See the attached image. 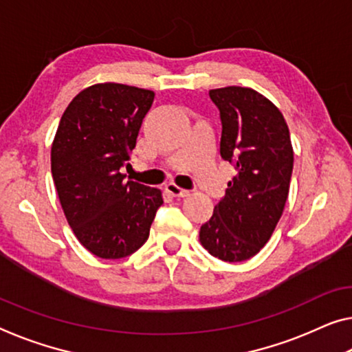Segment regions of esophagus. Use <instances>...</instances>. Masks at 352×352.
Segmentation results:
<instances>
[{"label": "esophagus", "instance_id": "1", "mask_svg": "<svg viewBox=\"0 0 352 352\" xmlns=\"http://www.w3.org/2000/svg\"><path fill=\"white\" fill-rule=\"evenodd\" d=\"M165 187H166V192L171 193L173 197H187V195L190 193L188 190H186V188L177 186L176 182H168Z\"/></svg>", "mask_w": 352, "mask_h": 352}]
</instances>
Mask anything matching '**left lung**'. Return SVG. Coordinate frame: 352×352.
I'll return each instance as SVG.
<instances>
[{
  "instance_id": "8db88e82",
  "label": "left lung",
  "mask_w": 352,
  "mask_h": 352,
  "mask_svg": "<svg viewBox=\"0 0 352 352\" xmlns=\"http://www.w3.org/2000/svg\"><path fill=\"white\" fill-rule=\"evenodd\" d=\"M209 96L220 111V154L237 173L199 230V242L221 261L239 263L267 244L282 217L293 144L282 111L255 89L226 86Z\"/></svg>"
}]
</instances>
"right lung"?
<instances>
[{"label": "right lung", "mask_w": 352, "mask_h": 352, "mask_svg": "<svg viewBox=\"0 0 352 352\" xmlns=\"http://www.w3.org/2000/svg\"><path fill=\"white\" fill-rule=\"evenodd\" d=\"M154 91L97 83L74 97L52 143V176L59 203L86 250L104 259L137 252L149 237L159 188L127 181L143 118Z\"/></svg>", "instance_id": "add662e5"}]
</instances>
